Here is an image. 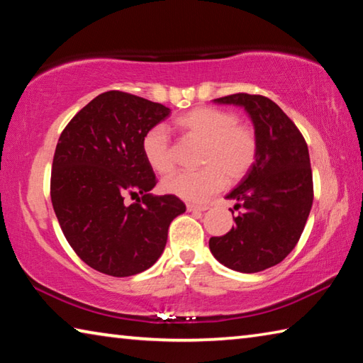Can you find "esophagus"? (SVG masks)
<instances>
[{
    "instance_id": "obj_1",
    "label": "esophagus",
    "mask_w": 363,
    "mask_h": 363,
    "mask_svg": "<svg viewBox=\"0 0 363 363\" xmlns=\"http://www.w3.org/2000/svg\"><path fill=\"white\" fill-rule=\"evenodd\" d=\"M210 205H195V203H187L189 211H206Z\"/></svg>"
}]
</instances>
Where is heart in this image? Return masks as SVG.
<instances>
[{
    "instance_id": "1",
    "label": "heart",
    "mask_w": 363,
    "mask_h": 363,
    "mask_svg": "<svg viewBox=\"0 0 363 363\" xmlns=\"http://www.w3.org/2000/svg\"><path fill=\"white\" fill-rule=\"evenodd\" d=\"M176 126L187 138L203 140L199 162L205 164L195 171H177L163 181L164 192L187 201H203L219 192L225 179L240 181L253 167L257 139L253 128L237 121L227 110L199 107L176 120ZM149 167L160 174L174 168V149L163 126H153L140 143Z\"/></svg>"
}]
</instances>
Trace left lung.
Here are the masks:
<instances>
[{"label":"left lung","mask_w":363,"mask_h":363,"mask_svg":"<svg viewBox=\"0 0 363 363\" xmlns=\"http://www.w3.org/2000/svg\"><path fill=\"white\" fill-rule=\"evenodd\" d=\"M214 102L247 110L257 153L248 174L225 196L237 201L233 210L243 211L225 235L210 238V250L225 267L261 272L284 261L304 230L314 200L309 150L296 125L267 97L238 93Z\"/></svg>","instance_id":"left-lung-1"}]
</instances>
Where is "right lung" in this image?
<instances>
[{"mask_svg": "<svg viewBox=\"0 0 363 363\" xmlns=\"http://www.w3.org/2000/svg\"><path fill=\"white\" fill-rule=\"evenodd\" d=\"M171 113L144 97L107 91L73 116L59 138L51 201L67 242L89 267L112 277L144 272L162 256L168 227L186 205L152 195L157 177L140 143ZM137 196L131 206L124 196Z\"/></svg>", "mask_w": 363, "mask_h": 363, "instance_id": "obj_1", "label": "right lung"}]
</instances>
